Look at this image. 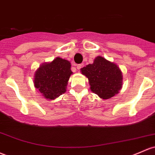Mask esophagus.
<instances>
[{"instance_id":"esophagus-1","label":"esophagus","mask_w":155,"mask_h":155,"mask_svg":"<svg viewBox=\"0 0 155 155\" xmlns=\"http://www.w3.org/2000/svg\"><path fill=\"white\" fill-rule=\"evenodd\" d=\"M76 68H77L78 70H79V69L81 68V67H82V64H76Z\"/></svg>"}]
</instances>
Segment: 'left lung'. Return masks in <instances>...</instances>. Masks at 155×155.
<instances>
[{
	"label": "left lung",
	"instance_id": "left-lung-1",
	"mask_svg": "<svg viewBox=\"0 0 155 155\" xmlns=\"http://www.w3.org/2000/svg\"><path fill=\"white\" fill-rule=\"evenodd\" d=\"M81 72L88 79L91 91L103 99L115 96L123 86V75L118 66L101 56L81 68Z\"/></svg>",
	"mask_w": 155,
	"mask_h": 155
}]
</instances>
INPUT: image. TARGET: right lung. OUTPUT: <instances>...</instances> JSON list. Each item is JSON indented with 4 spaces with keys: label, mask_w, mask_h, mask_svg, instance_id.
Returning a JSON list of instances; mask_svg holds the SVG:
<instances>
[{
    "label": "right lung",
    "mask_w": 155,
    "mask_h": 155,
    "mask_svg": "<svg viewBox=\"0 0 155 155\" xmlns=\"http://www.w3.org/2000/svg\"><path fill=\"white\" fill-rule=\"evenodd\" d=\"M69 61L57 57L40 64L34 75V85L47 100H54L66 92L73 74Z\"/></svg>",
    "instance_id": "right-lung-1"
}]
</instances>
